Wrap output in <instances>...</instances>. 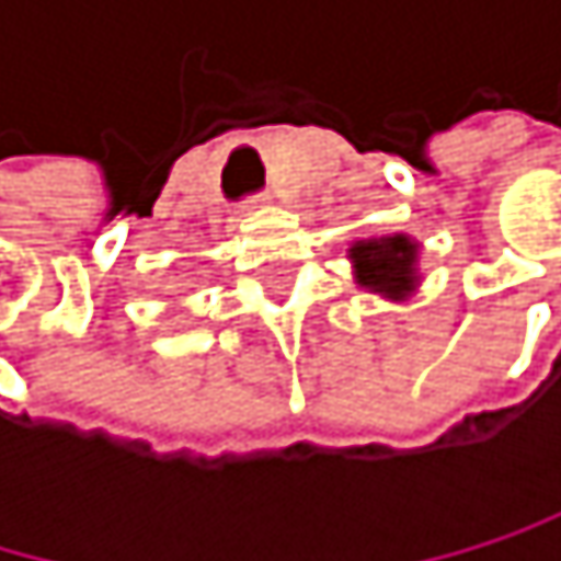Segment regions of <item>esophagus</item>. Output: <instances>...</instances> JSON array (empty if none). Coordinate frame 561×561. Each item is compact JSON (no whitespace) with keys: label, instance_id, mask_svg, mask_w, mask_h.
I'll return each instance as SVG.
<instances>
[{"label":"esophagus","instance_id":"34e87169","mask_svg":"<svg viewBox=\"0 0 561 561\" xmlns=\"http://www.w3.org/2000/svg\"><path fill=\"white\" fill-rule=\"evenodd\" d=\"M268 202V195H259V198H245L242 202V211H255V208H262Z\"/></svg>","mask_w":561,"mask_h":561}]
</instances>
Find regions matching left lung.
<instances>
[{"label": "left lung", "instance_id": "obj_1", "mask_svg": "<svg viewBox=\"0 0 561 561\" xmlns=\"http://www.w3.org/2000/svg\"><path fill=\"white\" fill-rule=\"evenodd\" d=\"M350 262L356 283L387 299H403L417 286V242L407 234L353 242Z\"/></svg>", "mask_w": 561, "mask_h": 561}]
</instances>
